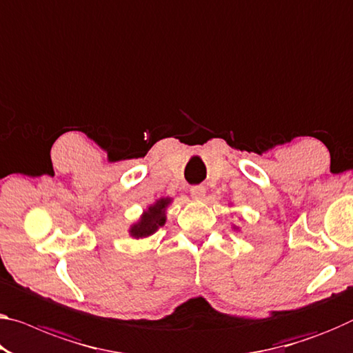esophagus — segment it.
Returning <instances> with one entry per match:
<instances>
[{
	"label": "esophagus",
	"instance_id": "esophagus-1",
	"mask_svg": "<svg viewBox=\"0 0 353 353\" xmlns=\"http://www.w3.org/2000/svg\"><path fill=\"white\" fill-rule=\"evenodd\" d=\"M189 191H191V195H192V199H202L203 195H205V192H207V189H205V186H202V184H195V186H191V189H189Z\"/></svg>",
	"mask_w": 353,
	"mask_h": 353
}]
</instances>
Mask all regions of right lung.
<instances>
[{
  "label": "right lung",
  "instance_id": "add662e5",
  "mask_svg": "<svg viewBox=\"0 0 353 353\" xmlns=\"http://www.w3.org/2000/svg\"><path fill=\"white\" fill-rule=\"evenodd\" d=\"M169 203V199H161L159 202H156L153 207H150L148 211L142 216L139 224H135L131 233L135 238H142V236H148L151 233H154L159 229L161 225H164L165 222V214H164V208Z\"/></svg>",
  "mask_w": 353,
  "mask_h": 353
}]
</instances>
